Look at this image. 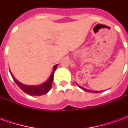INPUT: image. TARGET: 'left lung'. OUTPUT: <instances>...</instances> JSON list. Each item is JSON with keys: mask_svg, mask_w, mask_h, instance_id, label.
<instances>
[{"mask_svg": "<svg viewBox=\"0 0 128 128\" xmlns=\"http://www.w3.org/2000/svg\"><path fill=\"white\" fill-rule=\"evenodd\" d=\"M77 84V83H76ZM77 85H78L80 88L81 89H82L83 90H84V91H86V92H95V93H96V92H102V91H96V90H88V89H86V88H83V87H82L81 86H80L78 84H77Z\"/></svg>", "mask_w": 128, "mask_h": 128, "instance_id": "left-lung-1", "label": "left lung"}]
</instances>
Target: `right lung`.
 <instances>
[{
    "label": "right lung",
    "instance_id": "right-lung-1",
    "mask_svg": "<svg viewBox=\"0 0 128 128\" xmlns=\"http://www.w3.org/2000/svg\"><path fill=\"white\" fill-rule=\"evenodd\" d=\"M58 67V64L55 65L53 68V71L50 74V77L43 84H41L40 85H36V86H33V85H26L20 82L19 81H18L16 79L14 75H12V72L10 71V74L12 75V77L14 79V80L16 82V84L18 86V87L20 88L24 91V92H26L29 95H32V96H40V95H43L47 93L49 91L51 88V86H52V83H53V75H54V72L56 71V68Z\"/></svg>",
    "mask_w": 128,
    "mask_h": 128
}]
</instances>
